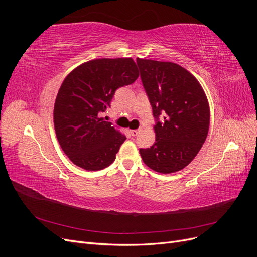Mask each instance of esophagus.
Wrapping results in <instances>:
<instances>
[{"label":"esophagus","instance_id":"1","mask_svg":"<svg viewBox=\"0 0 257 257\" xmlns=\"http://www.w3.org/2000/svg\"><path fill=\"white\" fill-rule=\"evenodd\" d=\"M139 133H141V130H132L131 131L132 136H137Z\"/></svg>","mask_w":257,"mask_h":257}]
</instances>
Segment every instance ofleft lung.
Instances as JSON below:
<instances>
[{"instance_id":"1","label":"left lung","mask_w":257,"mask_h":257,"mask_svg":"<svg viewBox=\"0 0 257 257\" xmlns=\"http://www.w3.org/2000/svg\"><path fill=\"white\" fill-rule=\"evenodd\" d=\"M142 81L155 119V143L139 149L145 164L161 174L188 166L205 143L210 108L199 81L174 62L137 58Z\"/></svg>"}]
</instances>
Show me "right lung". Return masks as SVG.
I'll use <instances>...</instances> for the list:
<instances>
[{
  "mask_svg": "<svg viewBox=\"0 0 257 257\" xmlns=\"http://www.w3.org/2000/svg\"><path fill=\"white\" fill-rule=\"evenodd\" d=\"M139 76L132 58L95 59L74 68L62 82L53 123L62 150L75 165L95 172L112 164L126 137L100 116L115 90Z\"/></svg>",
  "mask_w": 257,
  "mask_h": 257,
  "instance_id": "right-lung-1",
  "label": "right lung"
}]
</instances>
